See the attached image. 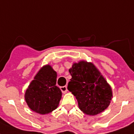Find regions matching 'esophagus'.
Segmentation results:
<instances>
[{
    "label": "esophagus",
    "instance_id": "1",
    "mask_svg": "<svg viewBox=\"0 0 134 134\" xmlns=\"http://www.w3.org/2000/svg\"><path fill=\"white\" fill-rule=\"evenodd\" d=\"M60 90H61V91L63 92V93H66L67 92V86H61L60 87Z\"/></svg>",
    "mask_w": 134,
    "mask_h": 134
}]
</instances>
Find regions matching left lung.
I'll list each match as a JSON object with an SVG mask.
<instances>
[{"label": "left lung", "instance_id": "obj_1", "mask_svg": "<svg viewBox=\"0 0 134 134\" xmlns=\"http://www.w3.org/2000/svg\"><path fill=\"white\" fill-rule=\"evenodd\" d=\"M71 79L67 88L76 97L78 107L84 114L97 115L110 105L111 86L92 63L81 60L69 69Z\"/></svg>", "mask_w": 134, "mask_h": 134}]
</instances>
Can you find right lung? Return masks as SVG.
<instances>
[{
    "mask_svg": "<svg viewBox=\"0 0 134 134\" xmlns=\"http://www.w3.org/2000/svg\"><path fill=\"white\" fill-rule=\"evenodd\" d=\"M57 72L50 65L41 67L25 93L29 107L41 114H48L58 106L62 92L57 84Z\"/></svg>",
    "mask_w": 134,
    "mask_h": 134,
    "instance_id": "1",
    "label": "right lung"
}]
</instances>
